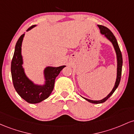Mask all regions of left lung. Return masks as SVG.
Segmentation results:
<instances>
[{
  "label": "left lung",
  "instance_id": "left-lung-1",
  "mask_svg": "<svg viewBox=\"0 0 134 134\" xmlns=\"http://www.w3.org/2000/svg\"><path fill=\"white\" fill-rule=\"evenodd\" d=\"M99 28L100 33H101L103 35H104L105 37L106 38L109 39L113 45L114 47H115L116 53L117 55V63H118V66H117V77H116V80L115 87L113 88L112 91L108 94V96H106L105 98H104L103 99L100 100H92L88 99L86 98H83L85 99V100H87V101L90 102L91 103L94 104H99V103H103L104 102L106 101V100L108 99L109 97L112 95L114 93V92L115 91V90L116 89L117 87L119 85L120 80H121V70H122V64H123V59H122V54H121V51H120L119 46H118V42H117V40L116 39L115 35H114L113 34L111 31L109 29H108L107 27L104 26H102V25H99Z\"/></svg>",
  "mask_w": 134,
  "mask_h": 134
}]
</instances>
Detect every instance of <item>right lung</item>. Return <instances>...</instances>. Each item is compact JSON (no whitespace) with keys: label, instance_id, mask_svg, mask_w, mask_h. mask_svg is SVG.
Listing matches in <instances>:
<instances>
[{"label":"right lung","instance_id":"add662e5","mask_svg":"<svg viewBox=\"0 0 134 134\" xmlns=\"http://www.w3.org/2000/svg\"><path fill=\"white\" fill-rule=\"evenodd\" d=\"M35 26L33 25L27 31ZM25 34L19 37L15 46L14 53L11 61V75L13 85L18 94L21 98L31 104L40 103L47 99L53 91L55 79L60 71L65 67H47L44 70L46 84L42 85H35L25 75L22 67L23 59L21 56V43Z\"/></svg>","mask_w":134,"mask_h":134}]
</instances>
